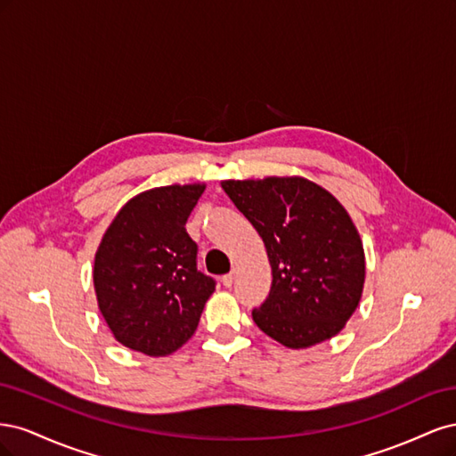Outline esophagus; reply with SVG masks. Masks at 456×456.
Returning <instances> with one entry per match:
<instances>
[{"mask_svg": "<svg viewBox=\"0 0 456 456\" xmlns=\"http://www.w3.org/2000/svg\"><path fill=\"white\" fill-rule=\"evenodd\" d=\"M233 280H236V275H233V273L223 275V285H224V287H232V285H233Z\"/></svg>", "mask_w": 456, "mask_h": 456, "instance_id": "34e87169", "label": "esophagus"}]
</instances>
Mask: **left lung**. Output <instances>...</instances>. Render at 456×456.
I'll return each instance as SVG.
<instances>
[{"mask_svg":"<svg viewBox=\"0 0 456 456\" xmlns=\"http://www.w3.org/2000/svg\"><path fill=\"white\" fill-rule=\"evenodd\" d=\"M265 241L272 287L256 327L291 350L337 337L360 306L365 251L354 220L323 186L281 175L220 183Z\"/></svg>","mask_w":456,"mask_h":456,"instance_id":"obj_1","label":"left lung"}]
</instances>
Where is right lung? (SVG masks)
Segmentation results:
<instances>
[{
  "label": "right lung",
  "mask_w": 456,
  "mask_h": 456,
  "mask_svg": "<svg viewBox=\"0 0 456 456\" xmlns=\"http://www.w3.org/2000/svg\"><path fill=\"white\" fill-rule=\"evenodd\" d=\"M205 183L156 186L121 207L96 247V305L114 338L150 357L171 355L196 333L215 281L196 266L186 220Z\"/></svg>",
  "instance_id": "right-lung-1"
}]
</instances>
